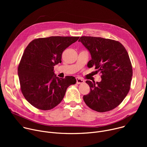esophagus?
Returning a JSON list of instances; mask_svg holds the SVG:
<instances>
[{"label":"esophagus","instance_id":"esophagus-1","mask_svg":"<svg viewBox=\"0 0 147 147\" xmlns=\"http://www.w3.org/2000/svg\"><path fill=\"white\" fill-rule=\"evenodd\" d=\"M76 82H77V84H82V83L84 82V80H82L81 78L77 77L76 78Z\"/></svg>","mask_w":147,"mask_h":147}]
</instances>
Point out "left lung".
<instances>
[{"instance_id":"left-lung-1","label":"left lung","mask_w":147,"mask_h":147,"mask_svg":"<svg viewBox=\"0 0 147 147\" xmlns=\"http://www.w3.org/2000/svg\"><path fill=\"white\" fill-rule=\"evenodd\" d=\"M90 52L89 67L99 72L100 82H86L90 92L83 99L91 109L98 112L111 111L122 102L131 86L133 69L129 54L117 40L95 36H81L78 40Z\"/></svg>"}]
</instances>
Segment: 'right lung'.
Returning <instances> with one entry per match:
<instances>
[{
  "instance_id": "1",
  "label": "right lung",
  "mask_w": 147,
  "mask_h": 147,
  "mask_svg": "<svg viewBox=\"0 0 147 147\" xmlns=\"http://www.w3.org/2000/svg\"><path fill=\"white\" fill-rule=\"evenodd\" d=\"M80 36H53L32 40L24 50L18 67L21 91L35 108L51 110L63 99L67 88L76 82L75 77L59 78L54 66L61 63V55Z\"/></svg>"
}]
</instances>
